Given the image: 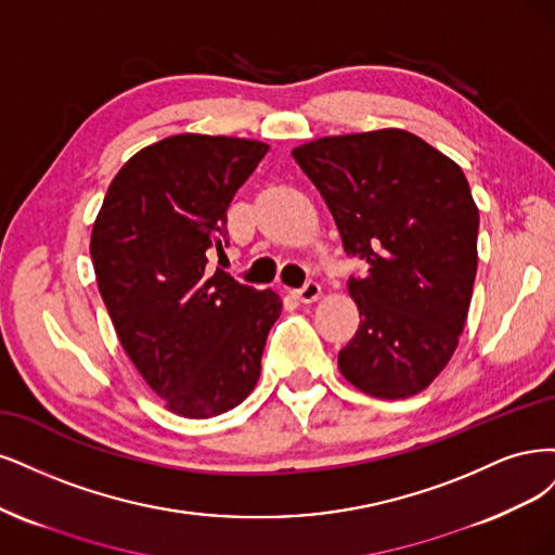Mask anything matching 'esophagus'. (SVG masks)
Listing matches in <instances>:
<instances>
[{"label": "esophagus", "instance_id": "obj_1", "mask_svg": "<svg viewBox=\"0 0 555 555\" xmlns=\"http://www.w3.org/2000/svg\"><path fill=\"white\" fill-rule=\"evenodd\" d=\"M320 295H323V291H320V285L315 281H309L307 285H304V288L293 291V297L299 299L301 304H313V301L320 299Z\"/></svg>", "mask_w": 555, "mask_h": 555}]
</instances>
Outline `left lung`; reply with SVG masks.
<instances>
[{
    "label": "left lung",
    "mask_w": 555,
    "mask_h": 555,
    "mask_svg": "<svg viewBox=\"0 0 555 555\" xmlns=\"http://www.w3.org/2000/svg\"><path fill=\"white\" fill-rule=\"evenodd\" d=\"M366 262L348 293L360 311L338 371L375 399H408L452 360L477 274L479 211L466 175L403 129L327 135L293 150Z\"/></svg>",
    "instance_id": "left-lung-1"
}]
</instances>
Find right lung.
Masks as SVG:
<instances>
[{"instance_id": "right-lung-1", "label": "right lung", "mask_w": 555, "mask_h": 555, "mask_svg": "<svg viewBox=\"0 0 555 555\" xmlns=\"http://www.w3.org/2000/svg\"><path fill=\"white\" fill-rule=\"evenodd\" d=\"M267 152L248 138L158 140L121 166L92 225L89 254L119 344L186 420L217 417L251 395L281 315L274 291L207 267L223 251L232 195Z\"/></svg>"}]
</instances>
